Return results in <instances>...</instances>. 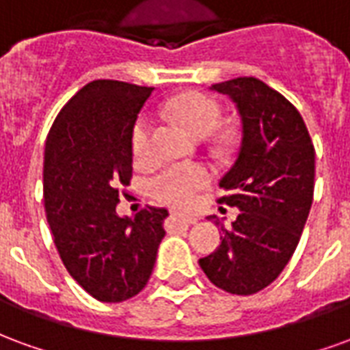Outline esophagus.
<instances>
[{
	"instance_id": "esophagus-1",
	"label": "esophagus",
	"mask_w": 350,
	"mask_h": 350,
	"mask_svg": "<svg viewBox=\"0 0 350 350\" xmlns=\"http://www.w3.org/2000/svg\"><path fill=\"white\" fill-rule=\"evenodd\" d=\"M174 221H180V223H183V225H195L197 223V217H193V215H183V213H172L170 215Z\"/></svg>"
}]
</instances>
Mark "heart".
<instances>
[{"instance_id": "heart-1", "label": "heart", "mask_w": 350, "mask_h": 350, "mask_svg": "<svg viewBox=\"0 0 350 350\" xmlns=\"http://www.w3.org/2000/svg\"><path fill=\"white\" fill-rule=\"evenodd\" d=\"M168 112L193 135H210L221 122V105L206 93H183L168 105ZM153 122L140 114L131 129V150L137 159H146L152 152ZM212 170L202 163H167L148 182L150 193L163 204L185 208L195 202L200 191L212 182Z\"/></svg>"}]
</instances>
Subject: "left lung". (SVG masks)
I'll use <instances>...</instances> for the list:
<instances>
[{
	"instance_id": "8db88e82",
	"label": "left lung",
	"mask_w": 350,
	"mask_h": 350,
	"mask_svg": "<svg viewBox=\"0 0 350 350\" xmlns=\"http://www.w3.org/2000/svg\"><path fill=\"white\" fill-rule=\"evenodd\" d=\"M242 116L243 137L234 167L219 185V204L240 208L217 250L198 264L213 285L255 294L283 271L308 221L315 189V148L291 100L253 77L213 84Z\"/></svg>"
}]
</instances>
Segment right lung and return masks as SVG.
I'll return each instance as SVG.
<instances>
[{"label": "right lung", "instance_id": "right-lung-1", "mask_svg": "<svg viewBox=\"0 0 350 350\" xmlns=\"http://www.w3.org/2000/svg\"><path fill=\"white\" fill-rule=\"evenodd\" d=\"M153 88L93 80L67 100L44 146V210L62 262L99 301L129 300L152 275L165 208L118 217L133 178L131 129Z\"/></svg>", "mask_w": 350, "mask_h": 350}]
</instances>
